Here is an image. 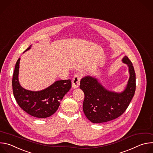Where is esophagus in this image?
Returning a JSON list of instances; mask_svg holds the SVG:
<instances>
[{
	"instance_id": "esophagus-1",
	"label": "esophagus",
	"mask_w": 153,
	"mask_h": 153,
	"mask_svg": "<svg viewBox=\"0 0 153 153\" xmlns=\"http://www.w3.org/2000/svg\"><path fill=\"white\" fill-rule=\"evenodd\" d=\"M80 76L79 74H75L72 79V86L73 88H77L80 85Z\"/></svg>"
}]
</instances>
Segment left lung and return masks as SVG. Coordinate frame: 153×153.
Returning a JSON list of instances; mask_svg holds the SVG:
<instances>
[{
	"label": "left lung",
	"instance_id": "8db88e82",
	"mask_svg": "<svg viewBox=\"0 0 153 153\" xmlns=\"http://www.w3.org/2000/svg\"><path fill=\"white\" fill-rule=\"evenodd\" d=\"M122 62L128 66L129 78L126 88L120 93L107 90L91 76H85L80 80V88L85 94L83 110L93 123L106 122L119 117L126 111L134 95L136 73L133 63L127 56Z\"/></svg>",
	"mask_w": 153,
	"mask_h": 153
}]
</instances>
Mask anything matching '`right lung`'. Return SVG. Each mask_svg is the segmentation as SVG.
Returning a JSON list of instances; mask_svg holds the SVG:
<instances>
[{"label": "right lung", "mask_w": 153, "mask_h": 153, "mask_svg": "<svg viewBox=\"0 0 153 153\" xmlns=\"http://www.w3.org/2000/svg\"><path fill=\"white\" fill-rule=\"evenodd\" d=\"M29 47L25 51L30 50ZM20 58L17 60L12 79L13 91L19 106L30 115L37 118H46L53 115L60 104V101L71 88L70 79L55 82L45 90L32 91L24 89L19 82Z\"/></svg>", "instance_id": "right-lung-1"}]
</instances>
